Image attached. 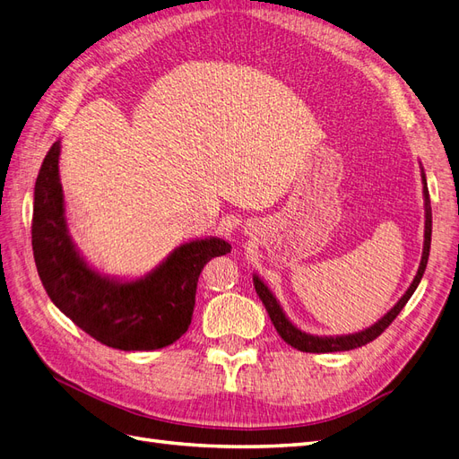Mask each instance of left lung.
I'll list each match as a JSON object with an SVG mask.
<instances>
[{"instance_id": "obj_1", "label": "left lung", "mask_w": 459, "mask_h": 459, "mask_svg": "<svg viewBox=\"0 0 459 459\" xmlns=\"http://www.w3.org/2000/svg\"><path fill=\"white\" fill-rule=\"evenodd\" d=\"M423 184H425V189H423V195H425V245H423V256H421V264H420V270H418V275L413 277V281L410 285V289L406 290V295L402 297L396 307L388 312L381 322L375 324L373 327L362 331V333H356V335H346V337H312V335H307V333H302L300 329H297L293 324L289 322V319L285 317L283 310L280 308V304H277L275 297L270 293V289L264 285L258 277L255 275L253 281H255V289H256V295L260 297L262 304L266 307L268 310V316L272 319V324L275 327V331L280 333V337L293 346V349L300 351V352H316V354H324V352H342V351H352V349H358V346H364L371 341L377 339L381 333L391 325L396 316L400 314V310L406 307V302L410 300V297L413 295V290L418 289L421 277L425 273V268H427V260H429V251H430V231H433V216H430V199H429V189H427V179H425V174H423Z\"/></svg>"}]
</instances>
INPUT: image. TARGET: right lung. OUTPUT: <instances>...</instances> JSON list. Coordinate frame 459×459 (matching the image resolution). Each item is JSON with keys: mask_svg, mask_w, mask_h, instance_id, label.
I'll use <instances>...</instances> for the list:
<instances>
[{"mask_svg": "<svg viewBox=\"0 0 459 459\" xmlns=\"http://www.w3.org/2000/svg\"><path fill=\"white\" fill-rule=\"evenodd\" d=\"M59 142L46 155L34 187L32 251L49 299L90 337L118 351H157L176 342L191 324L204 264L228 255L220 239L191 241L145 280L117 283L91 272L68 239L59 184Z\"/></svg>", "mask_w": 459, "mask_h": 459, "instance_id": "1", "label": "right lung"}]
</instances>
